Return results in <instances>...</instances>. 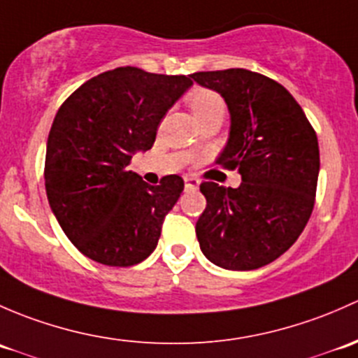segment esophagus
Returning a JSON list of instances; mask_svg holds the SVG:
<instances>
[{
  "mask_svg": "<svg viewBox=\"0 0 358 358\" xmlns=\"http://www.w3.org/2000/svg\"><path fill=\"white\" fill-rule=\"evenodd\" d=\"M184 182H186V189H196V187L200 186V180L196 178H186Z\"/></svg>",
  "mask_w": 358,
  "mask_h": 358,
  "instance_id": "34e87169",
  "label": "esophagus"
}]
</instances>
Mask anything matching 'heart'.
I'll list each match as a JSON object with an SVG mask.
<instances>
[{"mask_svg":"<svg viewBox=\"0 0 358 358\" xmlns=\"http://www.w3.org/2000/svg\"><path fill=\"white\" fill-rule=\"evenodd\" d=\"M187 103H189L191 112L196 117L198 122L212 115L224 117V112H226V103H224L222 96L215 91L205 90V87H196V90L191 91L189 96H187Z\"/></svg>","mask_w":358,"mask_h":358,"instance_id":"heart-1","label":"heart"}]
</instances>
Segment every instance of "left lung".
Returning a JSON list of instances; mask_svg holds the SVG:
<instances>
[{
    "label": "left lung",
    "instance_id": "1",
    "mask_svg": "<svg viewBox=\"0 0 358 358\" xmlns=\"http://www.w3.org/2000/svg\"><path fill=\"white\" fill-rule=\"evenodd\" d=\"M227 103L231 132L217 164L241 174L238 187L200 184L206 208L196 238L212 264L253 271L274 262L307 226L315 203L319 143L286 87L246 69L196 72Z\"/></svg>",
    "mask_w": 358,
    "mask_h": 358
}]
</instances>
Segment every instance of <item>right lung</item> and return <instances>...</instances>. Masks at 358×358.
<instances>
[{
    "mask_svg": "<svg viewBox=\"0 0 358 358\" xmlns=\"http://www.w3.org/2000/svg\"><path fill=\"white\" fill-rule=\"evenodd\" d=\"M191 84V76L119 67L86 80L58 110L44 184L58 224L87 259L131 267L157 248L184 180L172 174L150 186L127 165L152 148L160 120Z\"/></svg>",
    "mask_w": 358,
    "mask_h": 358,
    "instance_id": "right-lung-1",
    "label": "right lung"
}]
</instances>
